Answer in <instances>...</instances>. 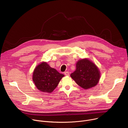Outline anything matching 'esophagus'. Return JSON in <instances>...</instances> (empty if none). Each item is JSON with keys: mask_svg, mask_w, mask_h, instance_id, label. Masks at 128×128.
I'll use <instances>...</instances> for the list:
<instances>
[{"mask_svg": "<svg viewBox=\"0 0 128 128\" xmlns=\"http://www.w3.org/2000/svg\"><path fill=\"white\" fill-rule=\"evenodd\" d=\"M64 74H65V76H68L69 75V72H68V71H66V72H64Z\"/></svg>", "mask_w": 128, "mask_h": 128, "instance_id": "esophagus-1", "label": "esophagus"}]
</instances>
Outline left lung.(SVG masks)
Segmentation results:
<instances>
[{"mask_svg": "<svg viewBox=\"0 0 128 128\" xmlns=\"http://www.w3.org/2000/svg\"><path fill=\"white\" fill-rule=\"evenodd\" d=\"M71 78L82 88L87 90L96 86L100 78L98 67L87 58L78 60L76 70L70 74Z\"/></svg>", "mask_w": 128, "mask_h": 128, "instance_id": "1", "label": "left lung"}]
</instances>
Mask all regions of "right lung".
Masks as SVG:
<instances>
[{"label": "right lung", "instance_id": "right-lung-1", "mask_svg": "<svg viewBox=\"0 0 128 128\" xmlns=\"http://www.w3.org/2000/svg\"><path fill=\"white\" fill-rule=\"evenodd\" d=\"M64 76V74L50 67L46 62H42L34 69L32 80L36 87L41 92L50 93Z\"/></svg>", "mask_w": 128, "mask_h": 128}]
</instances>
